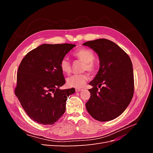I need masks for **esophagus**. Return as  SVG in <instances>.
Returning a JSON list of instances; mask_svg holds the SVG:
<instances>
[{
	"label": "esophagus",
	"instance_id": "esophagus-1",
	"mask_svg": "<svg viewBox=\"0 0 153 153\" xmlns=\"http://www.w3.org/2000/svg\"><path fill=\"white\" fill-rule=\"evenodd\" d=\"M82 90H83L82 89H80V88H76V89H75L76 92H80V91H82Z\"/></svg>",
	"mask_w": 153,
	"mask_h": 153
}]
</instances>
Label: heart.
I'll return each instance as SVG.
<instances>
[{
    "mask_svg": "<svg viewBox=\"0 0 153 153\" xmlns=\"http://www.w3.org/2000/svg\"><path fill=\"white\" fill-rule=\"evenodd\" d=\"M74 55L83 62L82 70H87L91 73L94 72L96 69V65L94 62V54L91 50L87 48H80L76 50ZM60 67L62 71L65 74L71 72V64L67 57L62 59L60 62ZM88 80V76L85 74L75 75L69 77L67 79V84L69 86L75 87H81L84 86Z\"/></svg>",
    "mask_w": 153,
    "mask_h": 153,
    "instance_id": "b5f03b06",
    "label": "heart"
}]
</instances>
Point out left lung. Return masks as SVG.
<instances>
[{
  "label": "left lung",
  "instance_id": "left-lung-1",
  "mask_svg": "<svg viewBox=\"0 0 153 153\" xmlns=\"http://www.w3.org/2000/svg\"><path fill=\"white\" fill-rule=\"evenodd\" d=\"M98 54L100 69L90 83L87 112L97 121L105 122L119 116L126 109L134 92L133 65L130 58L108 39H98L83 44ZM102 87L99 90L98 87Z\"/></svg>",
  "mask_w": 153,
  "mask_h": 153
}]
</instances>
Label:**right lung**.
Segmentation results:
<instances>
[{
	"mask_svg": "<svg viewBox=\"0 0 153 153\" xmlns=\"http://www.w3.org/2000/svg\"><path fill=\"white\" fill-rule=\"evenodd\" d=\"M75 46L43 44L27 53L21 61L15 94L34 121L52 125L65 112L66 100L75 89H59L66 83L60 62Z\"/></svg>",
	"mask_w": 153,
	"mask_h": 153,
	"instance_id": "right-lung-1",
	"label": "right lung"
}]
</instances>
